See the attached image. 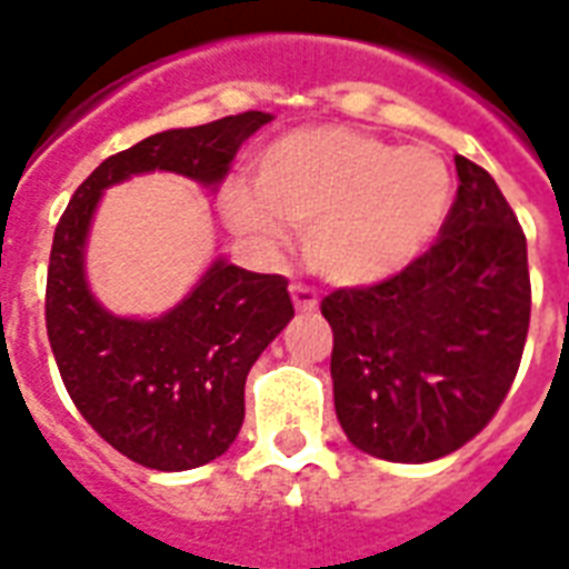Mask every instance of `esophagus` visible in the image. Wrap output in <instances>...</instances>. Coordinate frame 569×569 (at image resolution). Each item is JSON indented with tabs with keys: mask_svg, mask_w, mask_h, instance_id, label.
Here are the masks:
<instances>
[{
	"mask_svg": "<svg viewBox=\"0 0 569 569\" xmlns=\"http://www.w3.org/2000/svg\"><path fill=\"white\" fill-rule=\"evenodd\" d=\"M290 297H293V306H297V311H318V293H315V288H309V284H302V281H293L290 284Z\"/></svg>",
	"mask_w": 569,
	"mask_h": 569,
	"instance_id": "obj_1",
	"label": "esophagus"
}]
</instances>
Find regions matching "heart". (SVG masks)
Masks as SVG:
<instances>
[{
    "label": "heart",
    "instance_id": "obj_1",
    "mask_svg": "<svg viewBox=\"0 0 569 569\" xmlns=\"http://www.w3.org/2000/svg\"><path fill=\"white\" fill-rule=\"evenodd\" d=\"M452 200L447 161L345 126L288 131L258 158L254 186L233 179L221 209L239 233L281 249L309 228L311 263L341 284L387 279L420 258Z\"/></svg>",
    "mask_w": 569,
    "mask_h": 569
}]
</instances>
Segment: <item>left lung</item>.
Masks as SVG:
<instances>
[{
	"label": "left lung",
	"instance_id": "left-lung-1",
	"mask_svg": "<svg viewBox=\"0 0 569 569\" xmlns=\"http://www.w3.org/2000/svg\"><path fill=\"white\" fill-rule=\"evenodd\" d=\"M456 200L420 258L320 302L341 429L387 462H431L477 438L522 362L531 323L522 224L489 170L456 156Z\"/></svg>",
	"mask_w": 569,
	"mask_h": 569
}]
</instances>
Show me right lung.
<instances>
[{
	"label": "right lung",
	"instance_id": "1",
	"mask_svg": "<svg viewBox=\"0 0 569 569\" xmlns=\"http://www.w3.org/2000/svg\"><path fill=\"white\" fill-rule=\"evenodd\" d=\"M263 122L269 113L249 110L161 131L104 158L53 233L44 318L62 383L98 438L152 471L200 468L237 441L251 366L293 318L288 279L216 260L164 318H113L83 279L89 221L101 191L131 173L173 170L216 186Z\"/></svg>",
	"mask_w": 569,
	"mask_h": 569
}]
</instances>
